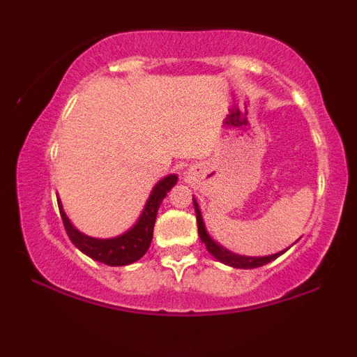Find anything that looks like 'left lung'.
<instances>
[{
	"label": "left lung",
	"mask_w": 357,
	"mask_h": 357,
	"mask_svg": "<svg viewBox=\"0 0 357 357\" xmlns=\"http://www.w3.org/2000/svg\"><path fill=\"white\" fill-rule=\"evenodd\" d=\"M192 203H195V210H196V221H198L199 238H202L208 252H210L211 255L216 258V260H220L221 264L230 265V267H235V268H257V267H261V265L268 264V261L275 260V258L280 257L282 253H285V250H284V252L273 253V255H268V257H243V255H236V253L230 252V250L223 248L220 243H216V241L213 240L210 235H208L206 228H204L202 211H199V206H198V203H196L195 198H192Z\"/></svg>",
	"instance_id": "8db88e82"
}]
</instances>
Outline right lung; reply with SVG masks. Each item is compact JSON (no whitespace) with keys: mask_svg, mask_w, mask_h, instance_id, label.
<instances>
[{"mask_svg":"<svg viewBox=\"0 0 357 357\" xmlns=\"http://www.w3.org/2000/svg\"><path fill=\"white\" fill-rule=\"evenodd\" d=\"M176 181H178V176L169 174L155 184L136 225L130 230L116 236V238H92V236L84 235L70 223L59 199L60 215L61 220H63V227L67 230L68 238L82 253L93 258V260L102 261V264L110 265V267H122V265L134 264L149 248L151 241H153V230L158 210L167 191L174 186Z\"/></svg>","mask_w":357,"mask_h":357,"instance_id":"right-lung-1","label":"right lung"}]
</instances>
